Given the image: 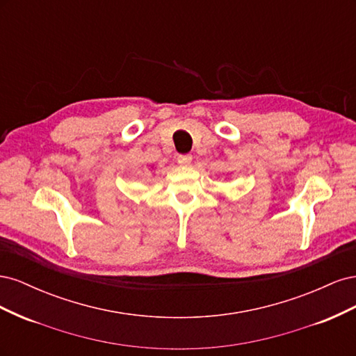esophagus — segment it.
Listing matches in <instances>:
<instances>
[{
  "label": "esophagus",
  "instance_id": "1",
  "mask_svg": "<svg viewBox=\"0 0 356 356\" xmlns=\"http://www.w3.org/2000/svg\"><path fill=\"white\" fill-rule=\"evenodd\" d=\"M191 160H193V156H191V154H179V156H178V163L182 165V166L190 165Z\"/></svg>",
  "mask_w": 356,
  "mask_h": 356
}]
</instances>
